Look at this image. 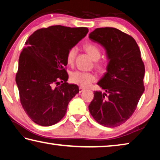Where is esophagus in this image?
<instances>
[{
  "label": "esophagus",
  "mask_w": 160,
  "mask_h": 160,
  "mask_svg": "<svg viewBox=\"0 0 160 160\" xmlns=\"http://www.w3.org/2000/svg\"><path fill=\"white\" fill-rule=\"evenodd\" d=\"M79 90H80V92H82L85 90V89L82 88V87H80V88H79Z\"/></svg>",
  "instance_id": "obj_1"
}]
</instances>
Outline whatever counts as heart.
<instances>
[{
    "label": "heart",
    "instance_id": "1",
    "mask_svg": "<svg viewBox=\"0 0 160 160\" xmlns=\"http://www.w3.org/2000/svg\"><path fill=\"white\" fill-rule=\"evenodd\" d=\"M85 51L88 53L93 60H98L102 54L101 49L98 45L95 43H88L84 45ZM77 53V47H70L66 53V62L68 65H72L75 60V56ZM96 68L99 70H104L106 68V63L102 61H96L94 63ZM70 80L72 83L76 84L81 87H88L91 83L94 82L96 77L92 72L80 71V70H75L72 72L70 75Z\"/></svg>",
    "mask_w": 160,
    "mask_h": 160
}]
</instances>
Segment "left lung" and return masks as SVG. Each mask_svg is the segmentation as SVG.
<instances>
[{"label": "left lung", "instance_id": "1", "mask_svg": "<svg viewBox=\"0 0 160 160\" xmlns=\"http://www.w3.org/2000/svg\"><path fill=\"white\" fill-rule=\"evenodd\" d=\"M90 39L107 50V71L98 82L105 92H94L89 111L97 123L113 128L125 123L136 109L145 90V65L135 40L113 28H97Z\"/></svg>", "mask_w": 160, "mask_h": 160}]
</instances>
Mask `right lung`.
I'll return each mask as SVG.
<instances>
[{
  "label": "right lung",
  "instance_id": "obj_1",
  "mask_svg": "<svg viewBox=\"0 0 160 160\" xmlns=\"http://www.w3.org/2000/svg\"><path fill=\"white\" fill-rule=\"evenodd\" d=\"M88 32L83 27L53 25L37 29L26 41L15 80L22 107L38 125L49 126L60 121L68 103L79 92L78 85L66 82V57L69 48Z\"/></svg>",
  "mask_w": 160,
  "mask_h": 160
}]
</instances>
